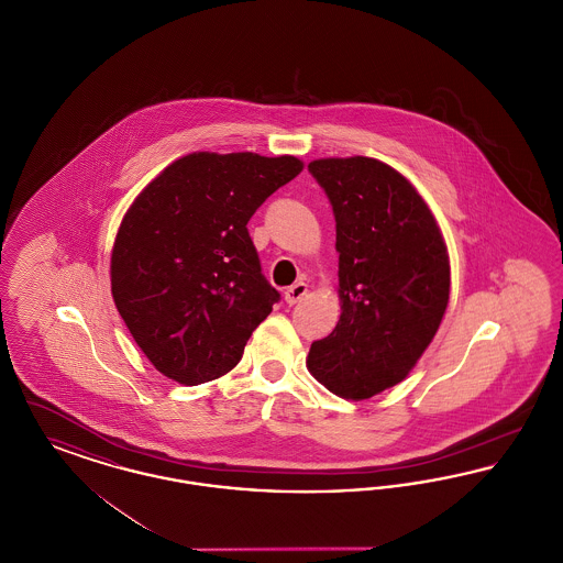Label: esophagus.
I'll use <instances>...</instances> for the list:
<instances>
[{
    "instance_id": "34e87169",
    "label": "esophagus",
    "mask_w": 563,
    "mask_h": 563,
    "mask_svg": "<svg viewBox=\"0 0 563 563\" xmlns=\"http://www.w3.org/2000/svg\"><path fill=\"white\" fill-rule=\"evenodd\" d=\"M306 294H308V285H306V283H295V285H291V287L285 291V301H287L289 306H294V303H297Z\"/></svg>"
}]
</instances>
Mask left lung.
Masks as SVG:
<instances>
[{"label": "left lung", "mask_w": 563, "mask_h": 563, "mask_svg": "<svg viewBox=\"0 0 563 563\" xmlns=\"http://www.w3.org/2000/svg\"><path fill=\"white\" fill-rule=\"evenodd\" d=\"M308 170L335 214L342 314L306 363L331 393L363 401L429 349L450 301V255L429 205L393 166L352 156Z\"/></svg>", "instance_id": "1"}]
</instances>
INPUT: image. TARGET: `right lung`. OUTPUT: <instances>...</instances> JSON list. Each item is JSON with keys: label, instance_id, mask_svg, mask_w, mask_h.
<instances>
[{"label": "right lung", "instance_id": "obj_1", "mask_svg": "<svg viewBox=\"0 0 563 563\" xmlns=\"http://www.w3.org/2000/svg\"><path fill=\"white\" fill-rule=\"evenodd\" d=\"M301 168L295 156L194 152L134 198L111 249V295L161 374L196 386L239 365L280 299L246 223Z\"/></svg>", "mask_w": 563, "mask_h": 563}]
</instances>
